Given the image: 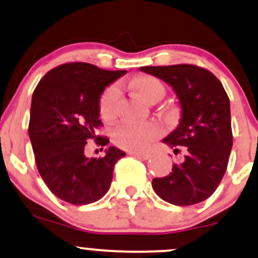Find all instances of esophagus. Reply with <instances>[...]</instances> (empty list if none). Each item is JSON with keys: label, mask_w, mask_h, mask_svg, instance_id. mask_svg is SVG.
I'll list each match as a JSON object with an SVG mask.
<instances>
[{"label": "esophagus", "mask_w": 258, "mask_h": 258, "mask_svg": "<svg viewBox=\"0 0 258 258\" xmlns=\"http://www.w3.org/2000/svg\"><path fill=\"white\" fill-rule=\"evenodd\" d=\"M130 155H132V156H136V158H139V159H143V160H147V159H149L150 156V154L149 153H141V152H130Z\"/></svg>", "instance_id": "1"}]
</instances>
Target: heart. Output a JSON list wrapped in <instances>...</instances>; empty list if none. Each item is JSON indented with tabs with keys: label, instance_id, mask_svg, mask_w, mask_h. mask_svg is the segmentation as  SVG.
<instances>
[{
	"label": "heart",
	"instance_id": "b5f03b06",
	"mask_svg": "<svg viewBox=\"0 0 258 258\" xmlns=\"http://www.w3.org/2000/svg\"><path fill=\"white\" fill-rule=\"evenodd\" d=\"M130 86L146 102H158L165 94V86L154 76L143 75L135 78ZM120 88L116 85L106 88L99 102L100 115L104 119H112L117 114ZM159 136V127L154 123H136L123 121L112 130V141L116 146L127 150H142Z\"/></svg>",
	"mask_w": 258,
	"mask_h": 258
}]
</instances>
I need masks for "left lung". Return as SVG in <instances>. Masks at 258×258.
<instances>
[{
  "label": "left lung",
  "mask_w": 258,
  "mask_h": 258,
  "mask_svg": "<svg viewBox=\"0 0 258 258\" xmlns=\"http://www.w3.org/2000/svg\"><path fill=\"white\" fill-rule=\"evenodd\" d=\"M172 87L180 104L179 125L164 143L184 154L172 172L153 179L155 193L167 203L189 206L206 200L226 173L233 147L230 104L221 81L209 70L190 64L142 67Z\"/></svg>",
  "instance_id": "1"
}]
</instances>
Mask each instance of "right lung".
I'll return each mask as SVG.
<instances>
[{
	"label": "right lung",
	"mask_w": 258,
	"mask_h": 258,
	"mask_svg": "<svg viewBox=\"0 0 258 258\" xmlns=\"http://www.w3.org/2000/svg\"><path fill=\"white\" fill-rule=\"evenodd\" d=\"M126 73L75 61L49 70L35 88L29 137L38 172L59 199L87 205L110 188L115 164L126 153L109 147L103 158H87L85 150L88 139L102 147L109 143L94 133L102 125L100 97Z\"/></svg>",
	"instance_id": "right-lung-1"
}]
</instances>
